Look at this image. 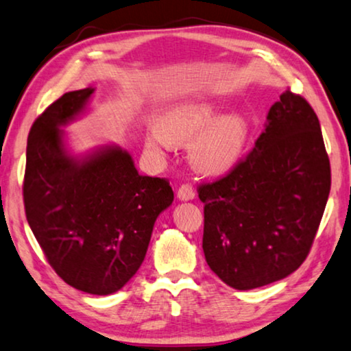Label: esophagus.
Instances as JSON below:
<instances>
[{
	"label": "esophagus",
	"instance_id": "34e87169",
	"mask_svg": "<svg viewBox=\"0 0 351 351\" xmlns=\"http://www.w3.org/2000/svg\"><path fill=\"white\" fill-rule=\"evenodd\" d=\"M177 198L182 199V201H189V199H193L195 198V190L193 186L190 184H182L179 186V190H177Z\"/></svg>",
	"mask_w": 351,
	"mask_h": 351
}]
</instances>
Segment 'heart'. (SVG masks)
<instances>
[{"instance_id":"obj_1","label":"heart","mask_w":351,"mask_h":351,"mask_svg":"<svg viewBox=\"0 0 351 351\" xmlns=\"http://www.w3.org/2000/svg\"><path fill=\"white\" fill-rule=\"evenodd\" d=\"M217 107L213 104H186L167 114L161 123V132H153L148 145L166 150L171 143L196 142L191 147L190 160L196 171L219 176L237 165L244 150L247 128L243 118L225 117L217 119Z\"/></svg>"}]
</instances>
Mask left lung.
I'll use <instances>...</instances> for the list:
<instances>
[{"label": "left lung", "instance_id": "8db88e82", "mask_svg": "<svg viewBox=\"0 0 351 351\" xmlns=\"http://www.w3.org/2000/svg\"><path fill=\"white\" fill-rule=\"evenodd\" d=\"M256 145L198 186L203 251L215 275L247 291L282 280L308 256L330 190V162L311 105L287 89Z\"/></svg>", "mask_w": 351, "mask_h": 351}]
</instances>
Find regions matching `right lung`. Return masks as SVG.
Masks as SVG:
<instances>
[{
	"label": "right lung",
	"mask_w": 351,
	"mask_h": 351,
	"mask_svg": "<svg viewBox=\"0 0 351 351\" xmlns=\"http://www.w3.org/2000/svg\"><path fill=\"white\" fill-rule=\"evenodd\" d=\"M93 93H66L35 119L22 190L28 225L57 275L75 289L107 295L141 268L155 220L174 191L167 179L138 174L119 148L83 162L66 155L59 128Z\"/></svg>",
	"instance_id": "1"
}]
</instances>
